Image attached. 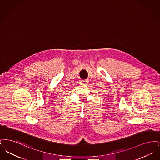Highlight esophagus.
<instances>
[{
  "label": "esophagus",
  "instance_id": "obj_1",
  "mask_svg": "<svg viewBox=\"0 0 160 160\" xmlns=\"http://www.w3.org/2000/svg\"><path fill=\"white\" fill-rule=\"evenodd\" d=\"M88 81L87 80H82V83L83 84L85 85V84H87V83H88Z\"/></svg>",
  "mask_w": 160,
  "mask_h": 160
}]
</instances>
